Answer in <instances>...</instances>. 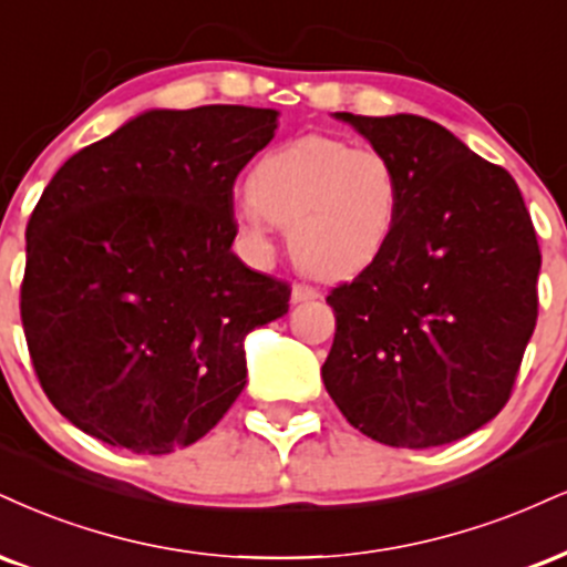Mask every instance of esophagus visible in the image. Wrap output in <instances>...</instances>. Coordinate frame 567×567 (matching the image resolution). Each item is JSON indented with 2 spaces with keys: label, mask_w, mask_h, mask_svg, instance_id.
Segmentation results:
<instances>
[{
  "label": "esophagus",
  "mask_w": 567,
  "mask_h": 567,
  "mask_svg": "<svg viewBox=\"0 0 567 567\" xmlns=\"http://www.w3.org/2000/svg\"><path fill=\"white\" fill-rule=\"evenodd\" d=\"M317 298H322V292L317 288H311V285H303V282H296L290 290V301L292 303H303V301H317Z\"/></svg>",
  "instance_id": "esophagus-1"
}]
</instances>
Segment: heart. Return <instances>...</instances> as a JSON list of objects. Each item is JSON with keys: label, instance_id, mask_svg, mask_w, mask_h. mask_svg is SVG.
I'll use <instances>...</instances> for the list:
<instances>
[{"label": "heart", "instance_id": "b5f03b06", "mask_svg": "<svg viewBox=\"0 0 567 567\" xmlns=\"http://www.w3.org/2000/svg\"><path fill=\"white\" fill-rule=\"evenodd\" d=\"M245 195L240 227L261 237L269 221L285 224L290 256L322 279L372 266L399 224L401 184L391 158L324 134L269 150L250 168Z\"/></svg>", "mask_w": 567, "mask_h": 567}]
</instances>
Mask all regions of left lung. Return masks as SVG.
<instances>
[{
	"label": "left lung",
	"mask_w": 567,
	"mask_h": 567,
	"mask_svg": "<svg viewBox=\"0 0 567 567\" xmlns=\"http://www.w3.org/2000/svg\"><path fill=\"white\" fill-rule=\"evenodd\" d=\"M336 118L391 158L401 206L385 254L327 296V393L388 446L465 439L507 404L536 327L542 254L520 189L422 115Z\"/></svg>",
	"instance_id": "obj_1"
}]
</instances>
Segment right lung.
<instances>
[{
	"instance_id": "1",
	"label": "right lung",
	"mask_w": 567,
	"mask_h": 567,
	"mask_svg": "<svg viewBox=\"0 0 567 567\" xmlns=\"http://www.w3.org/2000/svg\"><path fill=\"white\" fill-rule=\"evenodd\" d=\"M277 111H147L79 150L25 229L20 319L54 409L136 454L203 439L245 388L243 340L290 288L231 254V187Z\"/></svg>"
}]
</instances>
